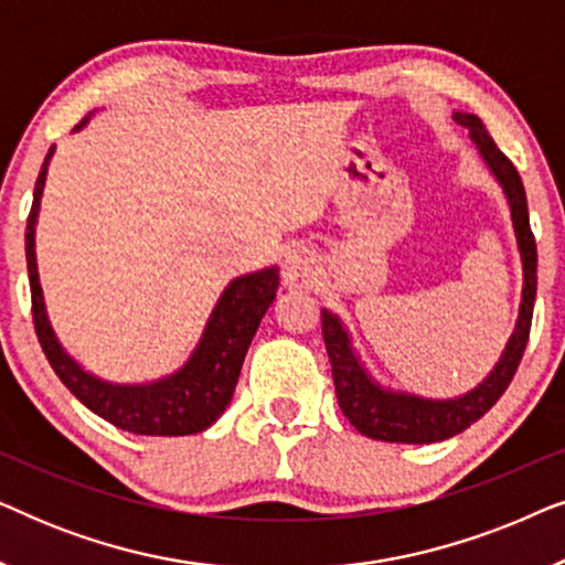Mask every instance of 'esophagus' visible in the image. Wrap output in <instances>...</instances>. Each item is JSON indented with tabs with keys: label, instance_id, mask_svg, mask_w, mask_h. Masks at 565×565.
Listing matches in <instances>:
<instances>
[{
	"label": "esophagus",
	"instance_id": "1",
	"mask_svg": "<svg viewBox=\"0 0 565 565\" xmlns=\"http://www.w3.org/2000/svg\"><path fill=\"white\" fill-rule=\"evenodd\" d=\"M313 269V259L311 254L300 246H292V249L285 252L282 259V277L288 285H306L308 277H311Z\"/></svg>",
	"mask_w": 565,
	"mask_h": 565
}]
</instances>
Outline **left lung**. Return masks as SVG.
Segmentation results:
<instances>
[{
	"instance_id": "8db88e82",
	"label": "left lung",
	"mask_w": 565,
	"mask_h": 565,
	"mask_svg": "<svg viewBox=\"0 0 565 565\" xmlns=\"http://www.w3.org/2000/svg\"><path fill=\"white\" fill-rule=\"evenodd\" d=\"M455 122L470 134L478 153L497 177L504 190L509 213H512V226L516 236V249L522 257V300L520 316H516L514 331L501 352V358L489 375L476 385L473 391L462 393L455 398H424L416 393L385 388L367 373L362 360L352 347L350 331L344 329L342 319L321 308V329L323 342H327L331 375H334V388L347 419L360 435L370 439H383V443H404V445H429L443 443L447 437L460 435L470 424L481 419L489 408L501 398L509 388L512 377L520 367V360L527 347L532 306H535L537 292V246L530 231L527 195L524 184L516 174L512 161L499 151L489 130L473 113H455Z\"/></svg>"
}]
</instances>
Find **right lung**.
I'll return each mask as SVG.
<instances>
[{"instance_id": "1", "label": "right lung", "mask_w": 565, "mask_h": 565, "mask_svg": "<svg viewBox=\"0 0 565 565\" xmlns=\"http://www.w3.org/2000/svg\"><path fill=\"white\" fill-rule=\"evenodd\" d=\"M92 113L74 130H82ZM53 149L45 153V161L38 174L33 207L25 228V259L30 277V298H33L35 334L41 342L51 367L56 370L61 383L82 401L89 412L103 416L105 422L134 435L151 437H182L198 435L218 422L226 406L234 398V388L242 373L246 350L257 334L262 316L273 306L280 285V269L265 267L257 273L242 275L226 285L207 319L203 337L188 362L172 375L151 383H110L92 375L61 347L45 313L41 277L35 262V223L41 211L45 174L53 157Z\"/></svg>"}]
</instances>
